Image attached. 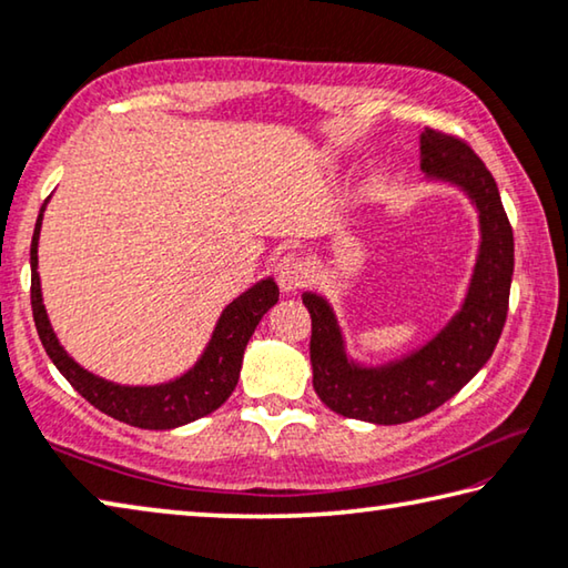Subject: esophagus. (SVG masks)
<instances>
[{
  "mask_svg": "<svg viewBox=\"0 0 568 568\" xmlns=\"http://www.w3.org/2000/svg\"><path fill=\"white\" fill-rule=\"evenodd\" d=\"M275 277H277V283H281L283 291L291 293V291H298V287L305 283L308 270H305L301 257L285 255V257H281V263L275 265Z\"/></svg>",
  "mask_w": 568,
  "mask_h": 568,
  "instance_id": "34e87169",
  "label": "esophagus"
}]
</instances>
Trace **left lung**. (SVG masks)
<instances>
[{
	"mask_svg": "<svg viewBox=\"0 0 568 568\" xmlns=\"http://www.w3.org/2000/svg\"><path fill=\"white\" fill-rule=\"evenodd\" d=\"M419 143L422 171L463 186L480 212V255L463 311L412 356L364 368L346 358L331 305L316 293L303 295L311 313L313 389L328 409L374 425L419 419L455 397L490 358L508 316L513 230L498 184L465 139L425 129Z\"/></svg>",
	"mask_w": 568,
	"mask_h": 568,
	"instance_id": "left-lung-1",
	"label": "left lung"
}]
</instances>
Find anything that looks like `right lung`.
I'll return each instance as SVG.
<instances>
[{
	"label": "right lung",
	"mask_w": 568,
	"mask_h": 568,
	"mask_svg": "<svg viewBox=\"0 0 568 568\" xmlns=\"http://www.w3.org/2000/svg\"><path fill=\"white\" fill-rule=\"evenodd\" d=\"M42 212L44 204L40 210L38 224H34L30 247L32 316L52 364L73 384V389L80 397H85L95 409L108 414V417L141 429H174L222 407L237 386L242 354H245L250 336L255 333L257 323L265 316L267 308H273L277 298H281L275 281H270V277L267 281H260L224 308L217 328L212 333L210 346H206L204 356L196 362L192 372L159 386H121L105 382L101 376L85 372L83 366L68 356V351L60 346L55 333H52L48 313H44L38 275V240L42 227Z\"/></svg>",
	"instance_id": "add662e5"
}]
</instances>
